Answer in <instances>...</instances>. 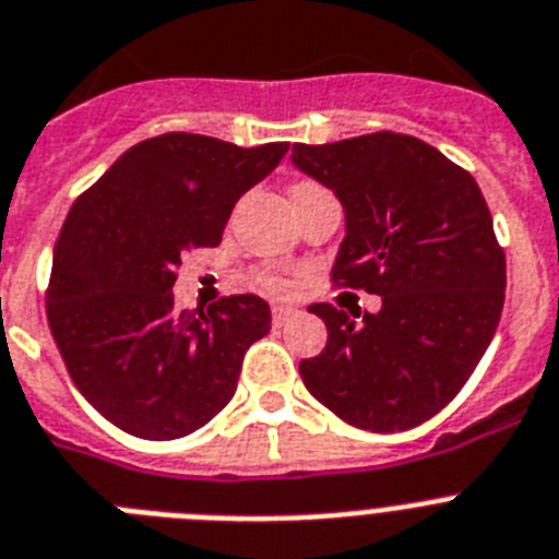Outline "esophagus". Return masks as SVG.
<instances>
[{"label":"esophagus","mask_w":559,"mask_h":559,"mask_svg":"<svg viewBox=\"0 0 559 559\" xmlns=\"http://www.w3.org/2000/svg\"><path fill=\"white\" fill-rule=\"evenodd\" d=\"M297 308L294 305H274L271 308V317H274V325H285L290 317H297Z\"/></svg>","instance_id":"esophagus-1"}]
</instances>
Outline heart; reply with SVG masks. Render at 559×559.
<instances>
[{
    "label": "heart",
    "mask_w": 559,
    "mask_h": 559,
    "mask_svg": "<svg viewBox=\"0 0 559 559\" xmlns=\"http://www.w3.org/2000/svg\"><path fill=\"white\" fill-rule=\"evenodd\" d=\"M311 189H322V186L311 183V180H299V183L290 186V194L311 192ZM262 283H265V288L269 290H276V294H283V290L290 288V280H285V276H280V274H265L262 276Z\"/></svg>",
    "instance_id": "heart-1"
}]
</instances>
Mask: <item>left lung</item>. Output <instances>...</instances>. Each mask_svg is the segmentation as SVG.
<instances>
[{"label":"left lung","instance_id":"left-lung-1","mask_svg":"<svg viewBox=\"0 0 559 559\" xmlns=\"http://www.w3.org/2000/svg\"><path fill=\"white\" fill-rule=\"evenodd\" d=\"M290 160L345 209L333 283L381 297L361 319L308 308L328 345L299 361L305 388L353 427H418L455 399L498 331L507 257L484 194L436 146L399 132L294 143Z\"/></svg>","mask_w":559,"mask_h":559}]
</instances>
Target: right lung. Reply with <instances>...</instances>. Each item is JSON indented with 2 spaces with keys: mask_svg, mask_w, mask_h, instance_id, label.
Here are the masks:
<instances>
[{
  "mask_svg": "<svg viewBox=\"0 0 559 559\" xmlns=\"http://www.w3.org/2000/svg\"><path fill=\"white\" fill-rule=\"evenodd\" d=\"M285 152L166 132L123 152L67 214L47 322L75 388L123 432L183 438L231 402L242 356L271 331L269 302L237 294L183 311L171 285L186 251L221 246L234 203Z\"/></svg>",
  "mask_w": 559,
  "mask_h": 559,
  "instance_id": "1",
  "label": "right lung"
}]
</instances>
